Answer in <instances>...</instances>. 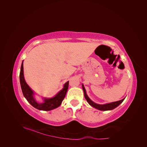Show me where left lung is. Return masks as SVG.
<instances>
[{"label":"left lung","mask_w":147,"mask_h":147,"mask_svg":"<svg viewBox=\"0 0 147 147\" xmlns=\"http://www.w3.org/2000/svg\"><path fill=\"white\" fill-rule=\"evenodd\" d=\"M82 88H83V90L84 92V97H85L86 100H87V102L89 103L91 106H92V107H94L97 110H102V111H107V110H113L114 109H115L116 107L119 105L121 104L123 101L124 100V98L122 100H120L118 101H116V102H111V103H108V104H96L95 102H94L93 101H92L90 99V97H89L86 94V91L85 88L84 87V85L82 84Z\"/></svg>","instance_id":"obj_1"}]
</instances>
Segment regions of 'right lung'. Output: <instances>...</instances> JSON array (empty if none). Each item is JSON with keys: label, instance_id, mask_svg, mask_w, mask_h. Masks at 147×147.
<instances>
[{"label": "right lung", "instance_id": "add662e5", "mask_svg": "<svg viewBox=\"0 0 147 147\" xmlns=\"http://www.w3.org/2000/svg\"><path fill=\"white\" fill-rule=\"evenodd\" d=\"M20 81L21 87L22 92L25 98L28 101L29 103L32 105L34 108L40 110L49 111L55 109L61 105L62 102L66 95L67 91L69 87V81L64 84V87L62 90L57 93V94L51 98H43V102L38 103L34 98L35 92L31 89L28 84L26 83L24 77V70H23V61L22 62L21 70L20 74Z\"/></svg>", "mask_w": 147, "mask_h": 147}]
</instances>
